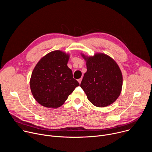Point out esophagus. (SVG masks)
I'll return each mask as SVG.
<instances>
[{
	"label": "esophagus",
	"instance_id": "1",
	"mask_svg": "<svg viewBox=\"0 0 152 152\" xmlns=\"http://www.w3.org/2000/svg\"><path fill=\"white\" fill-rule=\"evenodd\" d=\"M77 81H78V82L80 84V83H81V81H82V78H80V79H79L78 80H77Z\"/></svg>",
	"mask_w": 152,
	"mask_h": 152
}]
</instances>
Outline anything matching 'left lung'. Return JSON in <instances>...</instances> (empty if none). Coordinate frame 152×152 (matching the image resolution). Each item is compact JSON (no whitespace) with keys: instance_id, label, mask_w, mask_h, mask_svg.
I'll use <instances>...</instances> for the list:
<instances>
[{"instance_id":"1","label":"left lung","mask_w":152,"mask_h":152,"mask_svg":"<svg viewBox=\"0 0 152 152\" xmlns=\"http://www.w3.org/2000/svg\"><path fill=\"white\" fill-rule=\"evenodd\" d=\"M81 56L86 61L87 71L84 74L80 87L88 100L97 107L113 103L120 95L123 76L117 62L110 56L97 53L94 56Z\"/></svg>"}]
</instances>
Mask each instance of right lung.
Wrapping results in <instances>:
<instances>
[{
	"instance_id": "1",
	"label": "right lung",
	"mask_w": 152,
	"mask_h": 152,
	"mask_svg": "<svg viewBox=\"0 0 152 152\" xmlns=\"http://www.w3.org/2000/svg\"><path fill=\"white\" fill-rule=\"evenodd\" d=\"M69 53L52 51L36 64L30 79V88L35 100L41 105L58 108L62 105L79 82L67 66Z\"/></svg>"
}]
</instances>
